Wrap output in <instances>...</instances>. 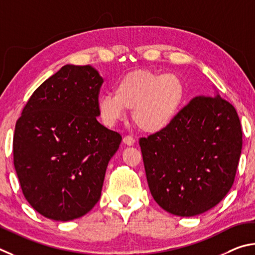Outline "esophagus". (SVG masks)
<instances>
[{
  "label": "esophagus",
  "mask_w": 255,
  "mask_h": 255,
  "mask_svg": "<svg viewBox=\"0 0 255 255\" xmlns=\"http://www.w3.org/2000/svg\"><path fill=\"white\" fill-rule=\"evenodd\" d=\"M134 142H135V140L133 139V137L130 136V135H127V136L123 137V143L128 145V146H131V145L134 144Z\"/></svg>",
  "instance_id": "esophagus-1"
}]
</instances>
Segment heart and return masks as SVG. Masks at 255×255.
Returning <instances> with one entry per match:
<instances>
[{
  "instance_id": "1",
  "label": "heart",
  "mask_w": 255,
  "mask_h": 255,
  "mask_svg": "<svg viewBox=\"0 0 255 255\" xmlns=\"http://www.w3.org/2000/svg\"><path fill=\"white\" fill-rule=\"evenodd\" d=\"M186 95V85L180 76L139 69L123 76L114 86V94L98 96L96 105L106 127H115L125 119L127 110H132L136 127L155 134L175 122Z\"/></svg>"
}]
</instances>
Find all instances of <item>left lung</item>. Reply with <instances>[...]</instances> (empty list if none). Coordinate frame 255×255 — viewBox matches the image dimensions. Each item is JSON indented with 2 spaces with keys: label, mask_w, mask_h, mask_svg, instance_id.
Returning a JSON list of instances; mask_svg holds the SVG:
<instances>
[{
  "label": "left lung",
  "mask_w": 255,
  "mask_h": 255,
  "mask_svg": "<svg viewBox=\"0 0 255 255\" xmlns=\"http://www.w3.org/2000/svg\"><path fill=\"white\" fill-rule=\"evenodd\" d=\"M151 195L164 211L191 217L209 211L234 182L242 128L217 93L196 96L166 130L140 139Z\"/></svg>",
  "instance_id": "1"
}]
</instances>
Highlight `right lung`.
Here are the masks:
<instances>
[{
    "instance_id": "obj_1",
    "label": "right lung",
    "mask_w": 255,
    "mask_h": 255,
    "mask_svg": "<svg viewBox=\"0 0 255 255\" xmlns=\"http://www.w3.org/2000/svg\"><path fill=\"white\" fill-rule=\"evenodd\" d=\"M103 78L92 66L66 65L35 89L15 124L13 159L35 211L68 222L100 200L122 136L98 122Z\"/></svg>"
}]
</instances>
